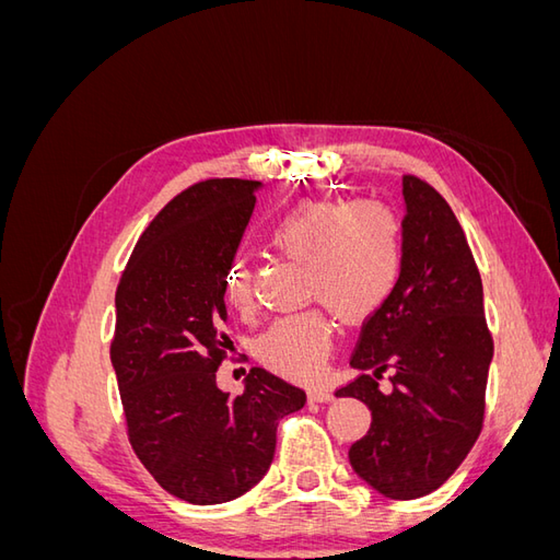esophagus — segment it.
Here are the masks:
<instances>
[{"label": "esophagus", "instance_id": "obj_1", "mask_svg": "<svg viewBox=\"0 0 560 560\" xmlns=\"http://www.w3.org/2000/svg\"><path fill=\"white\" fill-rule=\"evenodd\" d=\"M308 397H311L313 401L325 404V401H331V399H334V393H331L329 387H325V385H317V387H311V389H308Z\"/></svg>", "mask_w": 560, "mask_h": 560}]
</instances>
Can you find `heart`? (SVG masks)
Instances as JSON below:
<instances>
[{
  "instance_id": "b5f03b06",
  "label": "heart",
  "mask_w": 560,
  "mask_h": 560,
  "mask_svg": "<svg viewBox=\"0 0 560 560\" xmlns=\"http://www.w3.org/2000/svg\"><path fill=\"white\" fill-rule=\"evenodd\" d=\"M268 243L306 264L303 290L341 319H362L381 308L401 273V229L395 212L374 200L346 206L303 200L268 229ZM224 296L233 308L252 301L249 270L235 259L224 273ZM334 343V327L315 308L282 315L257 341V358L282 376H319Z\"/></svg>"
}]
</instances>
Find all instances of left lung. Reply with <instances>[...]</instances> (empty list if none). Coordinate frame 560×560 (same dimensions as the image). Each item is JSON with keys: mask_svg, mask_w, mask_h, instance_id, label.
<instances>
[{"mask_svg": "<svg viewBox=\"0 0 560 560\" xmlns=\"http://www.w3.org/2000/svg\"><path fill=\"white\" fill-rule=\"evenodd\" d=\"M401 196V273L362 325L350 358L360 376L336 397L371 411V430L348 453L354 474L389 500H416L477 442L493 338L479 268L448 202L418 177H404ZM385 370L389 390L377 387Z\"/></svg>", "mask_w": 560, "mask_h": 560, "instance_id": "8db88e82", "label": "left lung"}]
</instances>
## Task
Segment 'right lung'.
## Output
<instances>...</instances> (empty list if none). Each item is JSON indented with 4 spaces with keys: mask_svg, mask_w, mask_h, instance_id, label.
Here are the masks:
<instances>
[{
    "mask_svg": "<svg viewBox=\"0 0 560 560\" xmlns=\"http://www.w3.org/2000/svg\"><path fill=\"white\" fill-rule=\"evenodd\" d=\"M261 182L208 179L156 214L116 290L112 366L130 444L167 493L191 504L245 495L273 463L280 418L301 387L254 366L243 395L217 385L229 338L224 273Z\"/></svg>",
    "mask_w": 560,
    "mask_h": 560,
    "instance_id": "right-lung-1",
    "label": "right lung"
}]
</instances>
